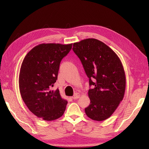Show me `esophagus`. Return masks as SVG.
<instances>
[{
  "label": "esophagus",
  "instance_id": "obj_1",
  "mask_svg": "<svg viewBox=\"0 0 149 149\" xmlns=\"http://www.w3.org/2000/svg\"><path fill=\"white\" fill-rule=\"evenodd\" d=\"M80 96V94L79 93H75L74 94V96L72 97V98L73 99V100H77L78 98H79Z\"/></svg>",
  "mask_w": 149,
  "mask_h": 149
}]
</instances>
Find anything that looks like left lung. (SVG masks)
Returning a JSON list of instances; mask_svg holds the SVG:
<instances>
[{
  "instance_id": "left-lung-1",
  "label": "left lung",
  "mask_w": 149,
  "mask_h": 149,
  "mask_svg": "<svg viewBox=\"0 0 149 149\" xmlns=\"http://www.w3.org/2000/svg\"><path fill=\"white\" fill-rule=\"evenodd\" d=\"M73 50L93 86L88 91L90 104L85 108L86 114L94 120H104L123 100L125 75L123 64L111 48L95 38L74 43Z\"/></svg>"
}]
</instances>
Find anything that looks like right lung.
Returning a JSON list of instances; mask_svg holds the SVG:
<instances>
[{
	"label": "right lung",
	"instance_id": "1",
	"mask_svg": "<svg viewBox=\"0 0 149 149\" xmlns=\"http://www.w3.org/2000/svg\"><path fill=\"white\" fill-rule=\"evenodd\" d=\"M72 43H42L26 54L19 74V89L29 109L39 118L51 121L64 114L68 101L59 89L52 90L58 78L61 60Z\"/></svg>",
	"mask_w": 149,
	"mask_h": 149
}]
</instances>
